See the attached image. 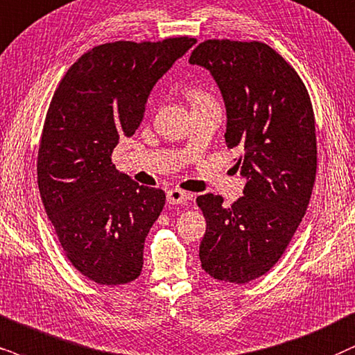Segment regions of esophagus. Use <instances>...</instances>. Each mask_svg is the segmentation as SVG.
<instances>
[{
	"label": "esophagus",
	"mask_w": 355,
	"mask_h": 355,
	"mask_svg": "<svg viewBox=\"0 0 355 355\" xmlns=\"http://www.w3.org/2000/svg\"><path fill=\"white\" fill-rule=\"evenodd\" d=\"M188 200H190V195L182 190H177V188L167 191V203L170 205H185Z\"/></svg>",
	"instance_id": "obj_1"
}]
</instances>
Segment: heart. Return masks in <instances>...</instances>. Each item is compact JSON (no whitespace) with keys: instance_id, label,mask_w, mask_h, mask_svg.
I'll return each mask as SVG.
<instances>
[{"instance_id":"heart-1","label":"heart","mask_w":355,"mask_h":355,"mask_svg":"<svg viewBox=\"0 0 355 355\" xmlns=\"http://www.w3.org/2000/svg\"><path fill=\"white\" fill-rule=\"evenodd\" d=\"M188 96H190L191 103L203 101V100H209L208 93H205L203 89H190V92H188Z\"/></svg>"}]
</instances>
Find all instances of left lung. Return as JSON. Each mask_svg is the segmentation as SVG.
I'll return each instance as SVG.
<instances>
[{"instance_id": "left-lung-1", "label": "left lung", "mask_w": 355, "mask_h": 355, "mask_svg": "<svg viewBox=\"0 0 355 355\" xmlns=\"http://www.w3.org/2000/svg\"><path fill=\"white\" fill-rule=\"evenodd\" d=\"M221 89L226 144L241 152L234 167L244 196L196 198L206 219L203 270L248 284L278 262L306 213L316 177V129L308 89L288 62L262 42L209 39L190 55Z\"/></svg>"}]
</instances>
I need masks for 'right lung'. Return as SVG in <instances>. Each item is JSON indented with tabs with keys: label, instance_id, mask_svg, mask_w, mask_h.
Here are the masks:
<instances>
[{
	"label": "right lung",
	"instance_id": "right-lung-1",
	"mask_svg": "<svg viewBox=\"0 0 355 355\" xmlns=\"http://www.w3.org/2000/svg\"><path fill=\"white\" fill-rule=\"evenodd\" d=\"M193 37L93 47L70 67L49 106L37 154L40 198L71 266L100 285L141 275L144 242L165 205L111 162L144 118L154 85Z\"/></svg>",
	"mask_w": 355,
	"mask_h": 355
}]
</instances>
